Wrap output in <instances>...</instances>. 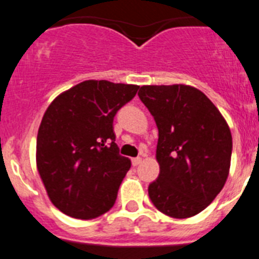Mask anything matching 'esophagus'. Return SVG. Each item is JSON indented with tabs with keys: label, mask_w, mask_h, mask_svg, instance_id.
<instances>
[{
	"label": "esophagus",
	"mask_w": 259,
	"mask_h": 259,
	"mask_svg": "<svg viewBox=\"0 0 259 259\" xmlns=\"http://www.w3.org/2000/svg\"><path fill=\"white\" fill-rule=\"evenodd\" d=\"M140 162H141V157H135V158H132V165H134V166H138Z\"/></svg>",
	"instance_id": "obj_1"
}]
</instances>
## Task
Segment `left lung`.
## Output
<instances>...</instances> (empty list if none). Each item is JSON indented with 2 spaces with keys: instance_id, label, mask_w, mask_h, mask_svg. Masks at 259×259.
<instances>
[{
  "instance_id": "1",
  "label": "left lung",
  "mask_w": 259,
  "mask_h": 259,
  "mask_svg": "<svg viewBox=\"0 0 259 259\" xmlns=\"http://www.w3.org/2000/svg\"><path fill=\"white\" fill-rule=\"evenodd\" d=\"M139 98L158 128L160 174L148 187L156 208L186 219L207 208L231 167L232 134L222 112L196 88L144 85Z\"/></svg>"
}]
</instances>
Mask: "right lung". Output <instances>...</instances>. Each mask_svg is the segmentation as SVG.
I'll return each instance as SVG.
<instances>
[{"mask_svg": "<svg viewBox=\"0 0 259 259\" xmlns=\"http://www.w3.org/2000/svg\"><path fill=\"white\" fill-rule=\"evenodd\" d=\"M140 86L88 79L51 102L36 139V167L56 208L96 219L114 205L131 161L119 154L114 116Z\"/></svg>", "mask_w": 259, "mask_h": 259, "instance_id": "1", "label": "right lung"}]
</instances>
